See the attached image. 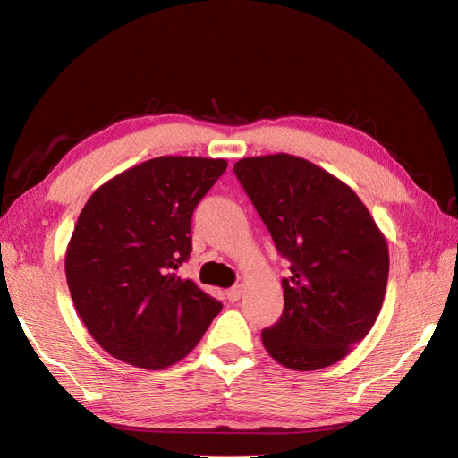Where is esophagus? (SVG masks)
<instances>
[{
    "label": "esophagus",
    "mask_w": 458,
    "mask_h": 458,
    "mask_svg": "<svg viewBox=\"0 0 458 458\" xmlns=\"http://www.w3.org/2000/svg\"><path fill=\"white\" fill-rule=\"evenodd\" d=\"M241 293H242V288L237 284V286H233V288H229L227 293H225V296H227V300L229 301H239V298H241Z\"/></svg>",
    "instance_id": "34e87169"
}]
</instances>
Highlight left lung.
<instances>
[{
  "mask_svg": "<svg viewBox=\"0 0 458 458\" xmlns=\"http://www.w3.org/2000/svg\"><path fill=\"white\" fill-rule=\"evenodd\" d=\"M233 172L290 261L284 310L263 328V345L286 369L338 363L380 313L390 271L384 234L348 185L300 157L242 158Z\"/></svg>",
  "mask_w": 458,
  "mask_h": 458,
  "instance_id": "1",
  "label": "left lung"
}]
</instances>
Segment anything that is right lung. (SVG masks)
<instances>
[{
  "label": "right lung",
  "instance_id": "1",
  "mask_svg": "<svg viewBox=\"0 0 458 458\" xmlns=\"http://www.w3.org/2000/svg\"><path fill=\"white\" fill-rule=\"evenodd\" d=\"M225 168L224 158H152L101 185L81 210L64 258L68 290L89 335L120 361L170 367L221 311L177 269L192 250V212Z\"/></svg>",
  "mask_w": 458,
  "mask_h": 458
}]
</instances>
